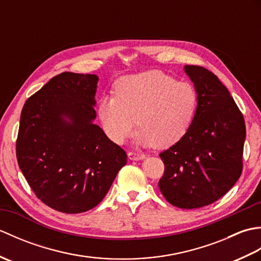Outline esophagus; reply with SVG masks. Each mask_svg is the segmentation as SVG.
<instances>
[{"label": "esophagus", "mask_w": 261, "mask_h": 261, "mask_svg": "<svg viewBox=\"0 0 261 261\" xmlns=\"http://www.w3.org/2000/svg\"><path fill=\"white\" fill-rule=\"evenodd\" d=\"M127 157H129L130 160H142V159L146 158V156H145V154H143V153L132 152V151L127 152Z\"/></svg>", "instance_id": "obj_1"}]
</instances>
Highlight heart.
Masks as SVG:
<instances>
[{
    "label": "heart",
    "mask_w": 261,
    "mask_h": 261,
    "mask_svg": "<svg viewBox=\"0 0 261 261\" xmlns=\"http://www.w3.org/2000/svg\"><path fill=\"white\" fill-rule=\"evenodd\" d=\"M115 96H104L97 115L105 134L115 143L125 142L137 125L140 145L168 148L186 135L197 108L191 83L176 82L159 70L124 76L115 84Z\"/></svg>",
    "instance_id": "b5f03b06"
}]
</instances>
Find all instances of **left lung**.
Segmentation results:
<instances>
[{"label":"left lung","instance_id":"obj_1","mask_svg":"<svg viewBox=\"0 0 261 261\" xmlns=\"http://www.w3.org/2000/svg\"><path fill=\"white\" fill-rule=\"evenodd\" d=\"M197 92L194 119L181 139L159 153L165 171L158 185L179 208H198L228 193L242 173L246 139L243 115L218 76L186 65Z\"/></svg>","mask_w":261,"mask_h":261}]
</instances>
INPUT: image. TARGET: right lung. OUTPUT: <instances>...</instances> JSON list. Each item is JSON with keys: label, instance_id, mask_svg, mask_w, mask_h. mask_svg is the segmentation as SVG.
Returning a JSON list of instances; mask_svg holds the SVG:
<instances>
[{"label": "right lung", "instance_id": "right-lung-1", "mask_svg": "<svg viewBox=\"0 0 261 261\" xmlns=\"http://www.w3.org/2000/svg\"><path fill=\"white\" fill-rule=\"evenodd\" d=\"M98 77L65 71L27 99L16 159L41 202L63 213H82L107 195L126 153L93 121Z\"/></svg>", "mask_w": 261, "mask_h": 261}]
</instances>
